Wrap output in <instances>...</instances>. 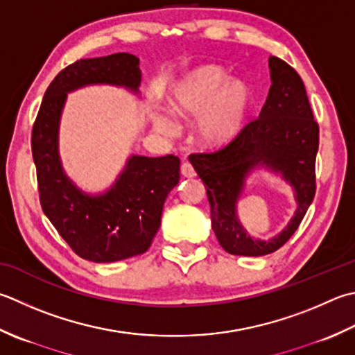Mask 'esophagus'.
Returning a JSON list of instances; mask_svg holds the SVG:
<instances>
[{
    "label": "esophagus",
    "instance_id": "esophagus-1",
    "mask_svg": "<svg viewBox=\"0 0 355 355\" xmlns=\"http://www.w3.org/2000/svg\"><path fill=\"white\" fill-rule=\"evenodd\" d=\"M182 175L186 177V178H193L197 175V173H196V171H193L191 163H183L182 164Z\"/></svg>",
    "mask_w": 355,
    "mask_h": 355
}]
</instances>
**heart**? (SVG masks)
<instances>
[{"instance_id": "heart-1", "label": "heart", "mask_w": 355, "mask_h": 355, "mask_svg": "<svg viewBox=\"0 0 355 355\" xmlns=\"http://www.w3.org/2000/svg\"><path fill=\"white\" fill-rule=\"evenodd\" d=\"M169 103L183 118L197 116V132L207 144H226L246 126L251 114L252 89L241 80L229 78L217 64H201L184 73L171 87ZM152 121L163 134H175L178 124L164 107L152 109Z\"/></svg>"}]
</instances>
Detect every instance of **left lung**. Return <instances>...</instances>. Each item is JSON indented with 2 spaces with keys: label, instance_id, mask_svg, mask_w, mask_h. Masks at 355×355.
<instances>
[{
  "label": "left lung",
  "instance_id": "left-lung-1",
  "mask_svg": "<svg viewBox=\"0 0 355 355\" xmlns=\"http://www.w3.org/2000/svg\"><path fill=\"white\" fill-rule=\"evenodd\" d=\"M269 69L272 85L259 118L225 148L189 157L206 187L214 232L232 255L261 257L280 249L297 231L315 196L318 124L306 89L300 75L283 60L270 57ZM257 167L280 175L293 187L297 203L288 226L269 241L251 238L236 215L245 178Z\"/></svg>",
  "mask_w": 355,
  "mask_h": 355
}]
</instances>
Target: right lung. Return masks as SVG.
<instances>
[{
  "label": "right lung",
  "instance_id": "right-lung-1",
  "mask_svg": "<svg viewBox=\"0 0 355 355\" xmlns=\"http://www.w3.org/2000/svg\"><path fill=\"white\" fill-rule=\"evenodd\" d=\"M140 60L130 53L78 60L55 76L32 129L41 207L81 259L112 263L148 251L169 192L178 184L175 155H130L115 183L101 193L81 191L62 169L58 135L67 94L92 86L124 87L138 95Z\"/></svg>",
  "mask_w": 355,
  "mask_h": 355
}]
</instances>
